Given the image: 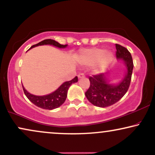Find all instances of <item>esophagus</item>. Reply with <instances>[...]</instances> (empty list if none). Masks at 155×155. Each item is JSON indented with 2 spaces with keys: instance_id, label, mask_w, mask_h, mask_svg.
I'll return each mask as SVG.
<instances>
[{
  "instance_id": "1",
  "label": "esophagus",
  "mask_w": 155,
  "mask_h": 155,
  "mask_svg": "<svg viewBox=\"0 0 155 155\" xmlns=\"http://www.w3.org/2000/svg\"><path fill=\"white\" fill-rule=\"evenodd\" d=\"M84 77H85V75H84V74L82 73H80L79 75H78V78H83Z\"/></svg>"
}]
</instances>
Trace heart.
<instances>
[{"mask_svg":"<svg viewBox=\"0 0 155 155\" xmlns=\"http://www.w3.org/2000/svg\"><path fill=\"white\" fill-rule=\"evenodd\" d=\"M114 55L111 52H104L100 48H91L80 52L78 60L85 65L95 64L94 71L97 73L103 71L113 60Z\"/></svg>","mask_w":155,"mask_h":155,"instance_id":"heart-1","label":"heart"}]
</instances>
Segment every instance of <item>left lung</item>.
Instances as JSON below:
<instances>
[{
	"label": "left lung",
	"mask_w": 155,
	"mask_h": 155,
	"mask_svg": "<svg viewBox=\"0 0 155 155\" xmlns=\"http://www.w3.org/2000/svg\"><path fill=\"white\" fill-rule=\"evenodd\" d=\"M116 56L125 61L127 73L124 80L117 85H112L106 81L104 73L97 74L89 78L90 87L85 96L93 105L99 107H107L117 102L124 96L130 86L133 69V61L130 53L124 46L116 44Z\"/></svg>",
	"instance_id": "1"
}]
</instances>
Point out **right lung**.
Instances as JSON below:
<instances>
[{"instance_id":"add662e5","label":"right lung","mask_w":155,"mask_h":155,"mask_svg":"<svg viewBox=\"0 0 155 155\" xmlns=\"http://www.w3.org/2000/svg\"><path fill=\"white\" fill-rule=\"evenodd\" d=\"M44 44H50V45L55 46L58 48H65L67 46V44H65V45L60 44L58 42L55 41V40L45 39L44 41L39 42V43L35 44V45H33L30 48L37 46L44 45ZM78 80V78L76 76L73 80H71V81L65 82L63 84H61L60 87L55 91V92L50 94L45 95V96H36V95H33L27 92L23 86L22 88L25 94L26 95V97L28 98L29 100L31 102H32L34 104L43 109L52 110L59 107L64 103L65 99H66L68 90L70 86L73 83L77 82Z\"/></svg>"}]
</instances>
